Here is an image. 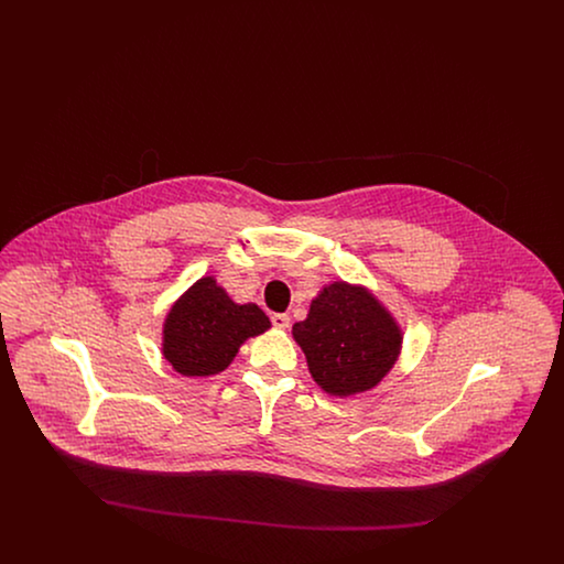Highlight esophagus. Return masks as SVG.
<instances>
[{
    "instance_id": "1",
    "label": "esophagus",
    "mask_w": 564,
    "mask_h": 564,
    "mask_svg": "<svg viewBox=\"0 0 564 564\" xmlns=\"http://www.w3.org/2000/svg\"><path fill=\"white\" fill-rule=\"evenodd\" d=\"M270 319H272V325L279 327V329H288L290 323H292V317L288 313H274Z\"/></svg>"
}]
</instances>
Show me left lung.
<instances>
[{"label":"left lung","instance_id":"8db88e82","mask_svg":"<svg viewBox=\"0 0 564 564\" xmlns=\"http://www.w3.org/2000/svg\"><path fill=\"white\" fill-rule=\"evenodd\" d=\"M292 334L313 380L334 398L375 389L402 352V325L368 288L347 281L323 285Z\"/></svg>","mask_w":564,"mask_h":564}]
</instances>
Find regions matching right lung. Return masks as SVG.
I'll return each mask as SVG.
<instances>
[{
	"label": "right lung",
	"mask_w": 564,
	"mask_h": 564,
	"mask_svg": "<svg viewBox=\"0 0 564 564\" xmlns=\"http://www.w3.org/2000/svg\"><path fill=\"white\" fill-rule=\"evenodd\" d=\"M267 329L270 319L258 304H237L207 274L169 308L162 323V355L177 375L207 378L224 372L242 345Z\"/></svg>",
	"instance_id": "right-lung-1"
}]
</instances>
